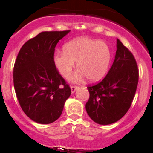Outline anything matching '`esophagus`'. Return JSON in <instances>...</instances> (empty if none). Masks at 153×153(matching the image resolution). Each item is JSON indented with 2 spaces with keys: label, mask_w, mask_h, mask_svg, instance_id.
I'll use <instances>...</instances> for the list:
<instances>
[{
  "label": "esophagus",
  "mask_w": 153,
  "mask_h": 153,
  "mask_svg": "<svg viewBox=\"0 0 153 153\" xmlns=\"http://www.w3.org/2000/svg\"><path fill=\"white\" fill-rule=\"evenodd\" d=\"M78 86H76V85H72V86L71 87V92H72V94H73V93L75 92V91L77 90V89L78 88Z\"/></svg>",
  "instance_id": "1"
}]
</instances>
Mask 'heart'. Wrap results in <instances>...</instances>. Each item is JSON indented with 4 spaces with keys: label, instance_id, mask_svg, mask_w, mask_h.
Listing matches in <instances>:
<instances>
[{
    "label": "heart",
    "instance_id": "1",
    "mask_svg": "<svg viewBox=\"0 0 153 153\" xmlns=\"http://www.w3.org/2000/svg\"><path fill=\"white\" fill-rule=\"evenodd\" d=\"M63 52H57L54 65L64 78L71 75L76 62L78 70L73 80L79 81L86 78L88 81L101 80L109 67L111 52L106 42L88 37H78L66 43Z\"/></svg>",
    "mask_w": 153,
    "mask_h": 153
}]
</instances>
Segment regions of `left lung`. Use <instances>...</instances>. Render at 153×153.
Masks as SVG:
<instances>
[{"instance_id": "1", "label": "left lung", "mask_w": 153, "mask_h": 153, "mask_svg": "<svg viewBox=\"0 0 153 153\" xmlns=\"http://www.w3.org/2000/svg\"><path fill=\"white\" fill-rule=\"evenodd\" d=\"M115 59L106 77L88 85L85 104L89 117L97 124H110L122 118L130 108L139 80V70L132 53L117 40Z\"/></svg>"}]
</instances>
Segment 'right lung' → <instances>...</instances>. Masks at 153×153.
I'll return each mask as SVG.
<instances>
[{"instance_id":"1","label":"right lung","mask_w":153,"mask_h":153,"mask_svg":"<svg viewBox=\"0 0 153 153\" xmlns=\"http://www.w3.org/2000/svg\"><path fill=\"white\" fill-rule=\"evenodd\" d=\"M70 32L43 31L28 40L13 67V85L20 106L31 120L50 124L60 117L71 89L54 62V48Z\"/></svg>"}]
</instances>
